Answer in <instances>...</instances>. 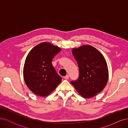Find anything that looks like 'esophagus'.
I'll list each match as a JSON object with an SVG mask.
<instances>
[{
	"instance_id": "esophagus-1",
	"label": "esophagus",
	"mask_w": 128,
	"mask_h": 128,
	"mask_svg": "<svg viewBox=\"0 0 128 128\" xmlns=\"http://www.w3.org/2000/svg\"><path fill=\"white\" fill-rule=\"evenodd\" d=\"M69 75H66V76L64 77V78L65 80H68V79H69Z\"/></svg>"
}]
</instances>
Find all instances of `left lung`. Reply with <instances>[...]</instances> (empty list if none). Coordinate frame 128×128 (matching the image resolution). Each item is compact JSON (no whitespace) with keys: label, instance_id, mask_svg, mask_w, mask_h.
Here are the masks:
<instances>
[{"label":"left lung","instance_id":"obj_1","mask_svg":"<svg viewBox=\"0 0 128 128\" xmlns=\"http://www.w3.org/2000/svg\"><path fill=\"white\" fill-rule=\"evenodd\" d=\"M72 53L78 64L80 76L71 83L83 98H92L103 90L108 82L106 61L97 49L89 45L73 48Z\"/></svg>","mask_w":128,"mask_h":128}]
</instances>
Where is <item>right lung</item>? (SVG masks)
<instances>
[{
  "label": "right lung",
  "mask_w": 128,
  "mask_h": 128,
  "mask_svg": "<svg viewBox=\"0 0 128 128\" xmlns=\"http://www.w3.org/2000/svg\"><path fill=\"white\" fill-rule=\"evenodd\" d=\"M61 48L48 42H42L31 50L24 67L26 84L34 94L40 96H48L62 80L52 64L54 56Z\"/></svg>",
  "instance_id": "obj_1"
}]
</instances>
